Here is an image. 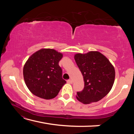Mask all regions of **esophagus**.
Listing matches in <instances>:
<instances>
[{
	"instance_id": "obj_1",
	"label": "esophagus",
	"mask_w": 134,
	"mask_h": 134,
	"mask_svg": "<svg viewBox=\"0 0 134 134\" xmlns=\"http://www.w3.org/2000/svg\"><path fill=\"white\" fill-rule=\"evenodd\" d=\"M67 83H70V84H72V80H67Z\"/></svg>"
}]
</instances>
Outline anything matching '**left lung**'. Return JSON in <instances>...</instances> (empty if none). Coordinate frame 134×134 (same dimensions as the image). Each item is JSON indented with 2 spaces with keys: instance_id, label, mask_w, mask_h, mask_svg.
<instances>
[{
  "instance_id": "8db88e82",
  "label": "left lung",
  "mask_w": 134,
  "mask_h": 134,
  "mask_svg": "<svg viewBox=\"0 0 134 134\" xmlns=\"http://www.w3.org/2000/svg\"><path fill=\"white\" fill-rule=\"evenodd\" d=\"M74 59L85 81L84 89L77 92V99L84 104L99 101L112 89L115 77L114 67L98 51L77 54Z\"/></svg>"
}]
</instances>
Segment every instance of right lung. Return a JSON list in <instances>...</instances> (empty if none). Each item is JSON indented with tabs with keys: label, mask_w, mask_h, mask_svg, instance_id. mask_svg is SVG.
Here are the masks:
<instances>
[{
	"label": "right lung",
	"mask_w": 134,
	"mask_h": 134,
	"mask_svg": "<svg viewBox=\"0 0 134 134\" xmlns=\"http://www.w3.org/2000/svg\"><path fill=\"white\" fill-rule=\"evenodd\" d=\"M63 54L53 49H41L27 60L23 70L25 82L32 93L51 99L57 96L66 81L58 63Z\"/></svg>",
	"instance_id": "right-lung-1"
}]
</instances>
